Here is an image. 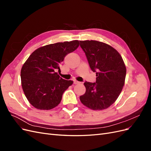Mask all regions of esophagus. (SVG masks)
Segmentation results:
<instances>
[{"instance_id":"1","label":"esophagus","mask_w":151,"mask_h":151,"mask_svg":"<svg viewBox=\"0 0 151 151\" xmlns=\"http://www.w3.org/2000/svg\"><path fill=\"white\" fill-rule=\"evenodd\" d=\"M80 82L79 81H74V84H79Z\"/></svg>"}]
</instances>
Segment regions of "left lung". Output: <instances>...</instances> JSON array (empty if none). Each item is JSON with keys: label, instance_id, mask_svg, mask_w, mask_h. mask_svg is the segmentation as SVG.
Here are the masks:
<instances>
[{"label": "left lung", "instance_id": "8db88e82", "mask_svg": "<svg viewBox=\"0 0 151 151\" xmlns=\"http://www.w3.org/2000/svg\"><path fill=\"white\" fill-rule=\"evenodd\" d=\"M96 83L86 81L81 103L93 110L106 109L115 102L125 84L126 67L120 54L110 45L95 40L80 41Z\"/></svg>", "mask_w": 151, "mask_h": 151}]
</instances>
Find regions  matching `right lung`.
<instances>
[{"label":"right lung","instance_id":"1","mask_svg":"<svg viewBox=\"0 0 151 151\" xmlns=\"http://www.w3.org/2000/svg\"><path fill=\"white\" fill-rule=\"evenodd\" d=\"M79 46L78 40L50 44L36 49L23 64L21 70L22 88L32 106L49 110L60 103L64 91L73 84L63 79L55 70L67 54Z\"/></svg>","mask_w":151,"mask_h":151}]
</instances>
